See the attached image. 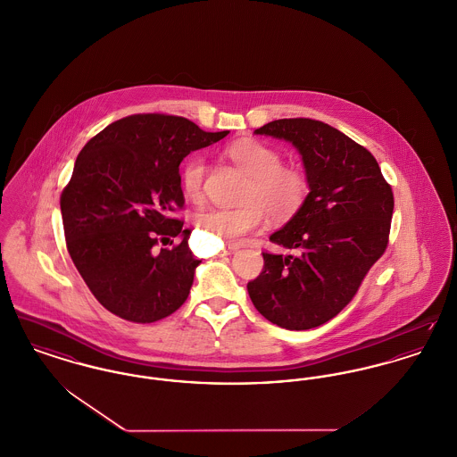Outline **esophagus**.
Wrapping results in <instances>:
<instances>
[{"label":"esophagus","mask_w":457,"mask_h":457,"mask_svg":"<svg viewBox=\"0 0 457 457\" xmlns=\"http://www.w3.org/2000/svg\"><path fill=\"white\" fill-rule=\"evenodd\" d=\"M238 248H240L238 245H228V246H224V248L219 252V255H220V257H224V255H231V253H235Z\"/></svg>","instance_id":"obj_1"}]
</instances>
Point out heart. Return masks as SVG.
<instances>
[{"label": "heart", "mask_w": 457, "mask_h": 457, "mask_svg": "<svg viewBox=\"0 0 457 457\" xmlns=\"http://www.w3.org/2000/svg\"><path fill=\"white\" fill-rule=\"evenodd\" d=\"M226 155L245 174L242 207L212 209L196 217L198 229L224 243H242L250 233L259 231L266 217L276 222L288 220L303 207L309 195L307 174L290 163H281V154L259 139H238L226 148ZM207 178V163L193 155L181 165V188L191 202H200Z\"/></svg>", "instance_id": "heart-1"}]
</instances>
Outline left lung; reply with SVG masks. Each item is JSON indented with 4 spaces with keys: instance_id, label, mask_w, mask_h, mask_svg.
<instances>
[{
    "instance_id": "1",
    "label": "left lung",
    "mask_w": 457,
    "mask_h": 457,
    "mask_svg": "<svg viewBox=\"0 0 457 457\" xmlns=\"http://www.w3.org/2000/svg\"><path fill=\"white\" fill-rule=\"evenodd\" d=\"M255 135L292 141L311 193L270 242L300 255L262 252V272L246 290L255 309L287 329H311L335 318L385 253L394 191L370 150L321 120L279 119Z\"/></svg>"
}]
</instances>
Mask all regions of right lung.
Here are the masks:
<instances>
[{"mask_svg":"<svg viewBox=\"0 0 457 457\" xmlns=\"http://www.w3.org/2000/svg\"><path fill=\"white\" fill-rule=\"evenodd\" d=\"M228 135L178 115L135 113L84 145L60 196L63 233L84 283L112 314L161 321L188 298L200 261L185 220L170 215L185 205L179 163Z\"/></svg>","mask_w":457,"mask_h":457,"instance_id":"right-lung-1","label":"right lung"}]
</instances>
